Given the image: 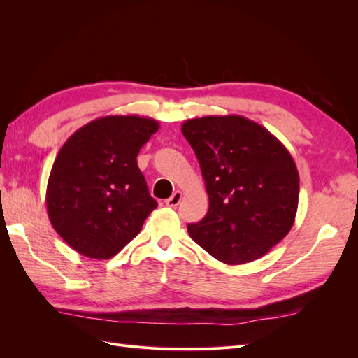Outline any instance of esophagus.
<instances>
[{
	"label": "esophagus",
	"mask_w": 358,
	"mask_h": 358,
	"mask_svg": "<svg viewBox=\"0 0 358 358\" xmlns=\"http://www.w3.org/2000/svg\"><path fill=\"white\" fill-rule=\"evenodd\" d=\"M180 200H182V192L175 191V192H173V196L166 200V204L170 206V208H176V206L180 203Z\"/></svg>",
	"instance_id": "1"
}]
</instances>
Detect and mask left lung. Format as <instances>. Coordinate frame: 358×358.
Returning a JSON list of instances; mask_svg holds the SVG:
<instances>
[{
  "label": "left lung",
  "mask_w": 358,
  "mask_h": 358,
  "mask_svg": "<svg viewBox=\"0 0 358 358\" xmlns=\"http://www.w3.org/2000/svg\"><path fill=\"white\" fill-rule=\"evenodd\" d=\"M209 196L188 225L192 241L225 264L266 255L289 233L299 206V171L288 149L251 119L203 116L182 124Z\"/></svg>",
  "instance_id": "obj_1"
}]
</instances>
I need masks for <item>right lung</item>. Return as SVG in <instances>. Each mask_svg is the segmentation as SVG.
<instances>
[{
  "label": "right lung",
  "mask_w": 358,
  "mask_h": 358,
  "mask_svg": "<svg viewBox=\"0 0 358 358\" xmlns=\"http://www.w3.org/2000/svg\"><path fill=\"white\" fill-rule=\"evenodd\" d=\"M158 128L152 117L103 116L80 127L59 149L46 208L52 227L76 252L112 258L142 230L158 204L136 158Z\"/></svg>",
  "instance_id": "obj_1"
}]
</instances>
